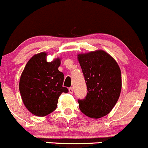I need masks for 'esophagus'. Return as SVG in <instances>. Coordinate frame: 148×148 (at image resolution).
I'll return each mask as SVG.
<instances>
[{"label":"esophagus","instance_id":"esophagus-1","mask_svg":"<svg viewBox=\"0 0 148 148\" xmlns=\"http://www.w3.org/2000/svg\"><path fill=\"white\" fill-rule=\"evenodd\" d=\"M69 92L70 94H72V93L74 92V88H73L72 87H71V88H69Z\"/></svg>","mask_w":148,"mask_h":148}]
</instances>
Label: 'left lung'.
<instances>
[{
    "label": "left lung",
    "mask_w": 148,
    "mask_h": 148,
    "mask_svg": "<svg viewBox=\"0 0 148 148\" xmlns=\"http://www.w3.org/2000/svg\"><path fill=\"white\" fill-rule=\"evenodd\" d=\"M87 87L84 99H78L81 111L92 119L111 112L121 91V72L116 60L107 52L97 50L78 54Z\"/></svg>",
    "instance_id": "1"
}]
</instances>
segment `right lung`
<instances>
[{"instance_id":"right-lung-1","label":"right lung","mask_w":148,"mask_h":148,"mask_svg":"<svg viewBox=\"0 0 148 148\" xmlns=\"http://www.w3.org/2000/svg\"><path fill=\"white\" fill-rule=\"evenodd\" d=\"M47 54L34 55L21 74L19 89L27 109L37 116H45L57 108L62 93H67L62 86L64 74L58 70L60 59L51 62L46 60Z\"/></svg>"}]
</instances>
